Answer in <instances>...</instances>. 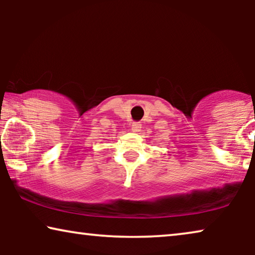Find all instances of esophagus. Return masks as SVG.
<instances>
[{"instance_id":"esophagus-1","label":"esophagus","mask_w":255,"mask_h":255,"mask_svg":"<svg viewBox=\"0 0 255 255\" xmlns=\"http://www.w3.org/2000/svg\"><path fill=\"white\" fill-rule=\"evenodd\" d=\"M132 131L133 132H139L141 130V124L139 123V122H133V123H132Z\"/></svg>"}]
</instances>
